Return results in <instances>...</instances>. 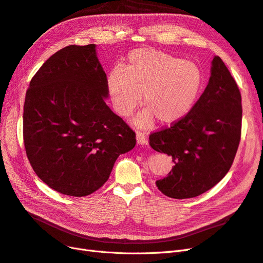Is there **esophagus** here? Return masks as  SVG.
I'll return each instance as SVG.
<instances>
[{
  "label": "esophagus",
  "mask_w": 263,
  "mask_h": 263,
  "mask_svg": "<svg viewBox=\"0 0 263 263\" xmlns=\"http://www.w3.org/2000/svg\"><path fill=\"white\" fill-rule=\"evenodd\" d=\"M136 139H137V144H138V145H142V146L148 145V140H147L146 135H145L144 133L137 132V134H136Z\"/></svg>",
  "instance_id": "1"
}]
</instances>
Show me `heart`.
<instances>
[{
  "label": "heart",
  "mask_w": 263,
  "mask_h": 263,
  "mask_svg": "<svg viewBox=\"0 0 263 263\" xmlns=\"http://www.w3.org/2000/svg\"><path fill=\"white\" fill-rule=\"evenodd\" d=\"M202 71L195 62L161 50L132 51L122 67L109 71L106 89L114 109L129 117L141 104L146 107L134 119L139 128H149L155 119L169 125L184 117L201 91Z\"/></svg>",
  "instance_id": "b5f03b06"
}]
</instances>
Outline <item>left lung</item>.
Segmentation results:
<instances>
[{
  "label": "left lung",
  "instance_id": "1",
  "mask_svg": "<svg viewBox=\"0 0 263 263\" xmlns=\"http://www.w3.org/2000/svg\"><path fill=\"white\" fill-rule=\"evenodd\" d=\"M241 94L218 55L203 94L180 121L153 133L149 145L172 158L168 177L156 184L172 198L203 194L226 176L241 136Z\"/></svg>",
  "mask_w": 263,
  "mask_h": 263
}]
</instances>
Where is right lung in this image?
Wrapping results in <instances>:
<instances>
[{
    "instance_id": "add662e5",
    "label": "right lung",
    "mask_w": 263,
    "mask_h": 263,
    "mask_svg": "<svg viewBox=\"0 0 263 263\" xmlns=\"http://www.w3.org/2000/svg\"><path fill=\"white\" fill-rule=\"evenodd\" d=\"M95 45H70L39 68L26 92L23 136L31 168L57 192L82 197L108 180L136 134L106 105Z\"/></svg>"
}]
</instances>
